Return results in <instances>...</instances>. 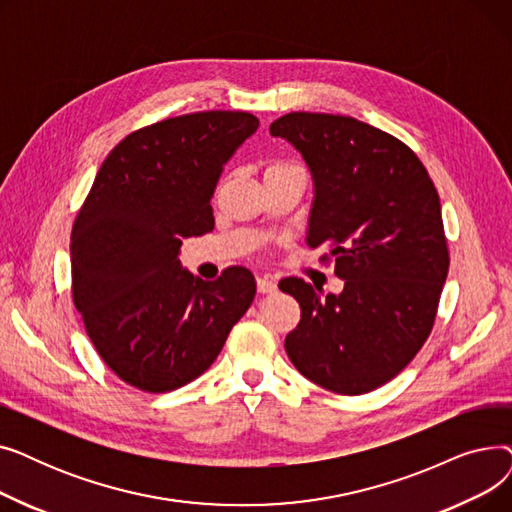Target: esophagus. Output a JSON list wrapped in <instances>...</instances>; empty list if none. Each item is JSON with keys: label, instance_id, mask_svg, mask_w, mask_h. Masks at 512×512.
<instances>
[{"label": "esophagus", "instance_id": "34e87169", "mask_svg": "<svg viewBox=\"0 0 512 512\" xmlns=\"http://www.w3.org/2000/svg\"><path fill=\"white\" fill-rule=\"evenodd\" d=\"M257 290H259L261 294H270V292H276L278 286H276L274 280L265 278V276H259V278H257Z\"/></svg>", "mask_w": 512, "mask_h": 512}]
</instances>
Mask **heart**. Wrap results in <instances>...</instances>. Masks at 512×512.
<instances>
[{"mask_svg": "<svg viewBox=\"0 0 512 512\" xmlns=\"http://www.w3.org/2000/svg\"><path fill=\"white\" fill-rule=\"evenodd\" d=\"M284 166H294V164H286V161H276V164H272L267 170H274V168H284Z\"/></svg>", "mask_w": 512, "mask_h": 512, "instance_id": "1", "label": "heart"}]
</instances>
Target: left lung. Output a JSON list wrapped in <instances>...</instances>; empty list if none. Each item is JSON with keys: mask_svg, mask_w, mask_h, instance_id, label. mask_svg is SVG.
<instances>
[{"mask_svg": "<svg viewBox=\"0 0 512 512\" xmlns=\"http://www.w3.org/2000/svg\"><path fill=\"white\" fill-rule=\"evenodd\" d=\"M313 178L307 245L330 249L340 294L319 297L301 278L278 286L301 305L286 353L307 380L365 394L405 369L434 328L448 276L436 186L392 134L348 116L292 112L270 126Z\"/></svg>", "mask_w": 512, "mask_h": 512, "instance_id": "1", "label": "left lung"}]
</instances>
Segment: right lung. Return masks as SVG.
<instances>
[{
    "mask_svg": "<svg viewBox=\"0 0 512 512\" xmlns=\"http://www.w3.org/2000/svg\"><path fill=\"white\" fill-rule=\"evenodd\" d=\"M257 126L247 112H197L134 130L76 215L74 307L99 357L134 388L159 394L199 378L253 303L245 267L205 282L178 253L182 238L213 230L215 186Z\"/></svg>",
    "mask_w": 512,
    "mask_h": 512,
    "instance_id": "right-lung-1",
    "label": "right lung"
}]
</instances>
